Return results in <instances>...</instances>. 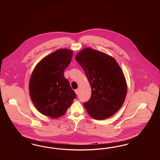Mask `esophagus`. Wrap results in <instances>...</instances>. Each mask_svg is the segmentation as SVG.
I'll list each match as a JSON object with an SVG mask.
<instances>
[{"label":"esophagus","instance_id":"34e87169","mask_svg":"<svg viewBox=\"0 0 160 160\" xmlns=\"http://www.w3.org/2000/svg\"><path fill=\"white\" fill-rule=\"evenodd\" d=\"M74 92H76V94L78 95V89H76V90H74Z\"/></svg>","mask_w":160,"mask_h":160}]
</instances>
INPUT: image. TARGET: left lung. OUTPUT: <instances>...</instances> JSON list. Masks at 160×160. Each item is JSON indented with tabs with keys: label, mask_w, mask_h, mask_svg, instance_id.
I'll list each match as a JSON object with an SVG mask.
<instances>
[{
	"label": "left lung",
	"mask_w": 160,
	"mask_h": 160,
	"mask_svg": "<svg viewBox=\"0 0 160 160\" xmlns=\"http://www.w3.org/2000/svg\"><path fill=\"white\" fill-rule=\"evenodd\" d=\"M76 59L82 66L92 88L90 100L83 103L96 120L114 115L122 106L127 94L124 73L112 56L91 48L78 52Z\"/></svg>",
	"instance_id": "8db88e82"
}]
</instances>
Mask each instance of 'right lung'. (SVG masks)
Instances as JSON below:
<instances>
[{
  "instance_id": "add662e5",
  "label": "right lung",
  "mask_w": 160,
  "mask_h": 160,
  "mask_svg": "<svg viewBox=\"0 0 160 160\" xmlns=\"http://www.w3.org/2000/svg\"><path fill=\"white\" fill-rule=\"evenodd\" d=\"M73 51L58 49L44 58L34 68L29 81V94L38 110L46 116H62L76 94L64 76Z\"/></svg>"
}]
</instances>
